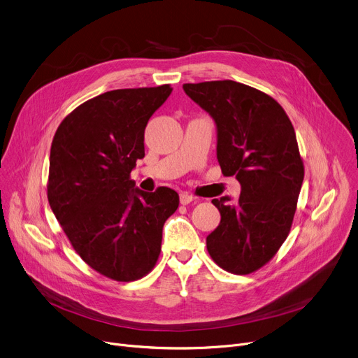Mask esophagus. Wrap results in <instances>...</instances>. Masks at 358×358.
<instances>
[{
  "label": "esophagus",
  "mask_w": 358,
  "mask_h": 358,
  "mask_svg": "<svg viewBox=\"0 0 358 358\" xmlns=\"http://www.w3.org/2000/svg\"><path fill=\"white\" fill-rule=\"evenodd\" d=\"M194 201H196V197L191 196V194H188V192H181V194H180V203H181L182 206H187V204L194 203Z\"/></svg>",
  "instance_id": "esophagus-1"
}]
</instances>
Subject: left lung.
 I'll use <instances>...</instances> for the list:
<instances>
[{
  "instance_id": "obj_1",
  "label": "left lung",
  "mask_w": 358,
  "mask_h": 358,
  "mask_svg": "<svg viewBox=\"0 0 358 358\" xmlns=\"http://www.w3.org/2000/svg\"><path fill=\"white\" fill-rule=\"evenodd\" d=\"M185 94L215 122L217 159L236 176L241 194L214 199L221 214L207 237L214 262L250 274L275 255L294 218L304 180L297 138L282 107L270 95L231 80L184 84Z\"/></svg>"
}]
</instances>
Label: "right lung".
<instances>
[{"label": "right lung", "instance_id": "1", "mask_svg": "<svg viewBox=\"0 0 358 358\" xmlns=\"http://www.w3.org/2000/svg\"><path fill=\"white\" fill-rule=\"evenodd\" d=\"M173 88L107 91L64 118L50 152L48 203L84 262L115 281L155 266L162 225L178 208L167 187L145 192L129 180L144 158V131Z\"/></svg>", "mask_w": 358, "mask_h": 358}]
</instances>
